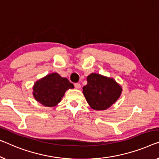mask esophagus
Returning <instances> with one entry per match:
<instances>
[{"label": "esophagus", "mask_w": 159, "mask_h": 159, "mask_svg": "<svg viewBox=\"0 0 159 159\" xmlns=\"http://www.w3.org/2000/svg\"><path fill=\"white\" fill-rule=\"evenodd\" d=\"M74 86H75V89H80V84H75Z\"/></svg>", "instance_id": "34e87169"}]
</instances>
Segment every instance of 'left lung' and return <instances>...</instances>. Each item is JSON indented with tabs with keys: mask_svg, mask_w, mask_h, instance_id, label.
I'll list each match as a JSON object with an SVG mask.
<instances>
[{
	"mask_svg": "<svg viewBox=\"0 0 159 159\" xmlns=\"http://www.w3.org/2000/svg\"><path fill=\"white\" fill-rule=\"evenodd\" d=\"M122 93V87L114 79L92 73L87 77V84L83 88L87 103L92 109L106 110L116 103Z\"/></svg>",
	"mask_w": 159,
	"mask_h": 159,
	"instance_id": "left-lung-1",
	"label": "left lung"
}]
</instances>
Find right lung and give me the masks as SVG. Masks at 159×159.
I'll use <instances>...</instances> for the list:
<instances>
[{
  "label": "right lung",
  "mask_w": 159,
  "mask_h": 159,
  "mask_svg": "<svg viewBox=\"0 0 159 159\" xmlns=\"http://www.w3.org/2000/svg\"><path fill=\"white\" fill-rule=\"evenodd\" d=\"M74 88L66 78L52 73L38 80L33 87V95L38 102L46 107H54L61 102L66 91Z\"/></svg>",
  "instance_id": "right-lung-1"
}]
</instances>
